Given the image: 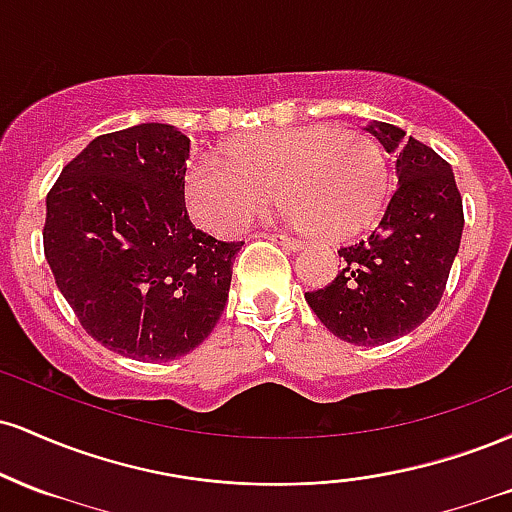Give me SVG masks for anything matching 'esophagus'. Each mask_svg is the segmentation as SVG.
Returning <instances> with one entry per match:
<instances>
[{"instance_id":"1","label":"esophagus","mask_w":512,"mask_h":512,"mask_svg":"<svg viewBox=\"0 0 512 512\" xmlns=\"http://www.w3.org/2000/svg\"><path fill=\"white\" fill-rule=\"evenodd\" d=\"M264 238L274 240V243L284 245V248H289V250L301 248V240H296V238H291V236H284V233H264Z\"/></svg>"}]
</instances>
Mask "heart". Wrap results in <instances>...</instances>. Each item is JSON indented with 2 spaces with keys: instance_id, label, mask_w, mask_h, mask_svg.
<instances>
[{
  "instance_id": "heart-1",
  "label": "heart",
  "mask_w": 512,
  "mask_h": 512,
  "mask_svg": "<svg viewBox=\"0 0 512 512\" xmlns=\"http://www.w3.org/2000/svg\"><path fill=\"white\" fill-rule=\"evenodd\" d=\"M272 190L291 226L317 228L327 238L354 236L385 197V156L354 129L291 127L240 139L228 149V166L199 158L185 178L192 219L211 233L248 226Z\"/></svg>"
}]
</instances>
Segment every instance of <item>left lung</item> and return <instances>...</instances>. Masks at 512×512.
<instances>
[{"label":"left lung","instance_id":"obj_1","mask_svg":"<svg viewBox=\"0 0 512 512\" xmlns=\"http://www.w3.org/2000/svg\"><path fill=\"white\" fill-rule=\"evenodd\" d=\"M366 132L395 154L397 187L375 231L339 248L342 269L305 301L334 337L378 346L438 308L460 250L464 211L450 163L431 146L387 122H370Z\"/></svg>","mask_w":512,"mask_h":512}]
</instances>
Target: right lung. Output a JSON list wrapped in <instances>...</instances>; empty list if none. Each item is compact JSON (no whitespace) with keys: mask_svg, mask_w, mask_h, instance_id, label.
<instances>
[{"mask_svg":"<svg viewBox=\"0 0 512 512\" xmlns=\"http://www.w3.org/2000/svg\"><path fill=\"white\" fill-rule=\"evenodd\" d=\"M190 139L146 122L101 134L48 192L43 248L81 327L115 354L173 361L209 337L243 248L192 226Z\"/></svg>","mask_w":512,"mask_h":512,"instance_id":"1","label":"right lung"}]
</instances>
